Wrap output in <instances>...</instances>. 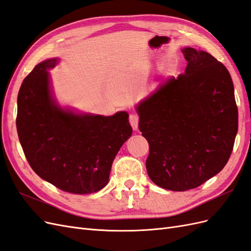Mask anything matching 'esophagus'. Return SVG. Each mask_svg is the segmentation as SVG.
<instances>
[{
    "mask_svg": "<svg viewBox=\"0 0 251 251\" xmlns=\"http://www.w3.org/2000/svg\"><path fill=\"white\" fill-rule=\"evenodd\" d=\"M128 121H130V124L134 130H137L138 124H139V116L137 115V114L136 113L130 114V116H128Z\"/></svg>",
    "mask_w": 251,
    "mask_h": 251,
    "instance_id": "34e87169",
    "label": "esophagus"
}]
</instances>
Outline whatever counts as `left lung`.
Instances as JSON below:
<instances>
[{
	"label": "left lung",
	"mask_w": 251,
	"mask_h": 251,
	"mask_svg": "<svg viewBox=\"0 0 251 251\" xmlns=\"http://www.w3.org/2000/svg\"><path fill=\"white\" fill-rule=\"evenodd\" d=\"M187 66L137 108L149 142V177L175 192L200 186L221 172L238 132V107L230 74L209 53L182 50Z\"/></svg>",
	"instance_id": "obj_1"
}]
</instances>
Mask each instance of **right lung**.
Listing matches in <instances>:
<instances>
[{
    "label": "right lung",
    "mask_w": 251,
    "mask_h": 251,
    "mask_svg": "<svg viewBox=\"0 0 251 251\" xmlns=\"http://www.w3.org/2000/svg\"><path fill=\"white\" fill-rule=\"evenodd\" d=\"M47 59L23 80L18 95L17 130L31 169L51 184L71 194L100 191L109 182L114 158L132 135L128 114L76 115L53 101Z\"/></svg>",
    "instance_id": "right-lung-1"
}]
</instances>
